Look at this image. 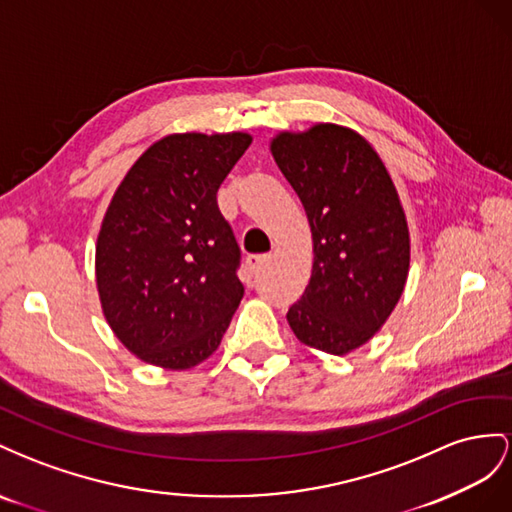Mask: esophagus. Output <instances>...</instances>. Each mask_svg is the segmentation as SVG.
<instances>
[{"label":"esophagus","instance_id":"1","mask_svg":"<svg viewBox=\"0 0 512 512\" xmlns=\"http://www.w3.org/2000/svg\"><path fill=\"white\" fill-rule=\"evenodd\" d=\"M270 261V255H248L246 257V268L251 274H259L264 266Z\"/></svg>","mask_w":512,"mask_h":512}]
</instances>
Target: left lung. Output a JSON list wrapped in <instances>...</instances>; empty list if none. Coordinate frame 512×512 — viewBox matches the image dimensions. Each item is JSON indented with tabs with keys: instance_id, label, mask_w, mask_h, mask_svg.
<instances>
[{
	"instance_id": "1",
	"label": "left lung",
	"mask_w": 512,
	"mask_h": 512,
	"mask_svg": "<svg viewBox=\"0 0 512 512\" xmlns=\"http://www.w3.org/2000/svg\"><path fill=\"white\" fill-rule=\"evenodd\" d=\"M270 152L300 197L313 236V272L287 321L300 343L345 356L371 341L410 272V229L386 165L356 130L313 124Z\"/></svg>"
}]
</instances>
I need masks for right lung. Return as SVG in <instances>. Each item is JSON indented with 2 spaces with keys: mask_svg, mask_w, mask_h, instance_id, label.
Listing matches in <instances>:
<instances>
[{
  "mask_svg": "<svg viewBox=\"0 0 512 512\" xmlns=\"http://www.w3.org/2000/svg\"><path fill=\"white\" fill-rule=\"evenodd\" d=\"M248 133H175L115 188L96 242L102 313L130 354L167 371L210 358L244 296L240 248L216 193Z\"/></svg>",
  "mask_w": 512,
  "mask_h": 512,
  "instance_id": "right-lung-1",
  "label": "right lung"
}]
</instances>
